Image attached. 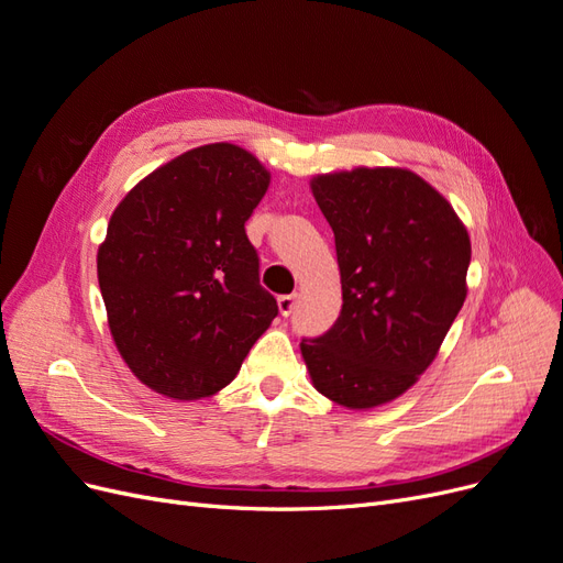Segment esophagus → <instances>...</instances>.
Returning a JSON list of instances; mask_svg holds the SVG:
<instances>
[{
  "mask_svg": "<svg viewBox=\"0 0 563 563\" xmlns=\"http://www.w3.org/2000/svg\"><path fill=\"white\" fill-rule=\"evenodd\" d=\"M277 305H279L282 317H291V312H294V308H296V296H294V294L279 296V298H277Z\"/></svg>",
  "mask_w": 563,
  "mask_h": 563,
  "instance_id": "esophagus-1",
  "label": "esophagus"
}]
</instances>
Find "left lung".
Returning <instances> with one entry per match:
<instances>
[{
	"instance_id": "left-lung-1",
	"label": "left lung",
	"mask_w": 563,
	"mask_h": 563,
	"mask_svg": "<svg viewBox=\"0 0 563 563\" xmlns=\"http://www.w3.org/2000/svg\"><path fill=\"white\" fill-rule=\"evenodd\" d=\"M312 195L335 236L343 308L300 352L323 397L373 408L404 395L444 343L467 296L470 236L406 168L317 176Z\"/></svg>"
}]
</instances>
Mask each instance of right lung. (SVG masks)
<instances>
[{
  "instance_id": "right-lung-1",
  "label": "right lung",
  "mask_w": 563,
  "mask_h": 563,
  "mask_svg": "<svg viewBox=\"0 0 563 563\" xmlns=\"http://www.w3.org/2000/svg\"><path fill=\"white\" fill-rule=\"evenodd\" d=\"M267 185L251 152L213 143L159 166L114 209L100 294L119 354L159 395H216L277 317L244 228Z\"/></svg>"
}]
</instances>
